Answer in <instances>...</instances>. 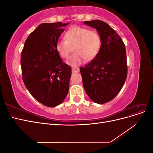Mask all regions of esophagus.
Here are the masks:
<instances>
[{
    "label": "esophagus",
    "instance_id": "esophagus-1",
    "mask_svg": "<svg viewBox=\"0 0 153 153\" xmlns=\"http://www.w3.org/2000/svg\"><path fill=\"white\" fill-rule=\"evenodd\" d=\"M71 71H72V73H77V72H78V69H75V68H72Z\"/></svg>",
    "mask_w": 153,
    "mask_h": 153
}]
</instances>
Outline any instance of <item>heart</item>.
<instances>
[{"instance_id": "obj_1", "label": "heart", "mask_w": 153, "mask_h": 153, "mask_svg": "<svg viewBox=\"0 0 153 153\" xmlns=\"http://www.w3.org/2000/svg\"><path fill=\"white\" fill-rule=\"evenodd\" d=\"M65 38L57 41L55 48L61 57L66 59L73 47V53L67 60V64L77 67L84 62L85 59L91 61L99 53L101 39L96 30H89L85 27L73 26L65 34Z\"/></svg>"}]
</instances>
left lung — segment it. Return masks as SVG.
<instances>
[{
    "label": "left lung",
    "mask_w": 153,
    "mask_h": 153,
    "mask_svg": "<svg viewBox=\"0 0 153 153\" xmlns=\"http://www.w3.org/2000/svg\"><path fill=\"white\" fill-rule=\"evenodd\" d=\"M84 23L98 32L101 46L96 57L80 68L83 85L92 101L103 104L117 95L126 81V48L122 39L106 23L100 20Z\"/></svg>",
    "instance_id": "8db88e82"
}]
</instances>
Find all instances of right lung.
Instances as JSON below:
<instances>
[{
  "label": "right lung",
  "mask_w": 153,
  "mask_h": 153,
  "mask_svg": "<svg viewBox=\"0 0 153 153\" xmlns=\"http://www.w3.org/2000/svg\"><path fill=\"white\" fill-rule=\"evenodd\" d=\"M61 22L39 25L27 38L21 55L22 78L26 88L43 105L54 107L66 97L71 68L62 62L55 45L64 32Z\"/></svg>",
  "instance_id": "right-lung-1"
}]
</instances>
